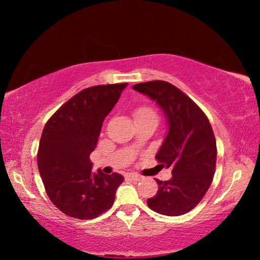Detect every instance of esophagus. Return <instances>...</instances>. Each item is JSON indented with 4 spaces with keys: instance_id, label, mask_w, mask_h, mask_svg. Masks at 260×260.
I'll list each match as a JSON object with an SVG mask.
<instances>
[{
    "instance_id": "esophagus-1",
    "label": "esophagus",
    "mask_w": 260,
    "mask_h": 260,
    "mask_svg": "<svg viewBox=\"0 0 260 260\" xmlns=\"http://www.w3.org/2000/svg\"><path fill=\"white\" fill-rule=\"evenodd\" d=\"M129 178H131V180H133V181H141V180H143V179H144V178L142 177V175H140V174H134V173L129 174Z\"/></svg>"
}]
</instances>
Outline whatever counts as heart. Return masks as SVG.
<instances>
[{"label":"heart","mask_w":260,"mask_h":260,"mask_svg":"<svg viewBox=\"0 0 260 260\" xmlns=\"http://www.w3.org/2000/svg\"><path fill=\"white\" fill-rule=\"evenodd\" d=\"M149 117H155L156 118V113L153 112L151 109H149V108H140V109H138L135 111L136 120L143 119V118H149Z\"/></svg>","instance_id":"1"}]
</instances>
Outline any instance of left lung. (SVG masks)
<instances>
[{"instance_id": "8db88e82", "label": "left lung", "mask_w": 260, "mask_h": 260, "mask_svg": "<svg viewBox=\"0 0 260 260\" xmlns=\"http://www.w3.org/2000/svg\"><path fill=\"white\" fill-rule=\"evenodd\" d=\"M133 89L155 101L166 118L167 133L156 158L172 169L167 181L156 180L158 191L147 204L152 211L177 217L200 203L212 183L217 144L208 117L192 100L170 82L136 83Z\"/></svg>"}]
</instances>
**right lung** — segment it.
Masks as SVG:
<instances>
[{"instance_id":"right-lung-1","label":"right lung","mask_w":260,"mask_h":260,"mask_svg":"<svg viewBox=\"0 0 260 260\" xmlns=\"http://www.w3.org/2000/svg\"><path fill=\"white\" fill-rule=\"evenodd\" d=\"M128 83L86 88L61 105L47 121L38 151V167L50 201L69 217L94 219L111 208L119 173L91 172L104 118Z\"/></svg>"}]
</instances>
